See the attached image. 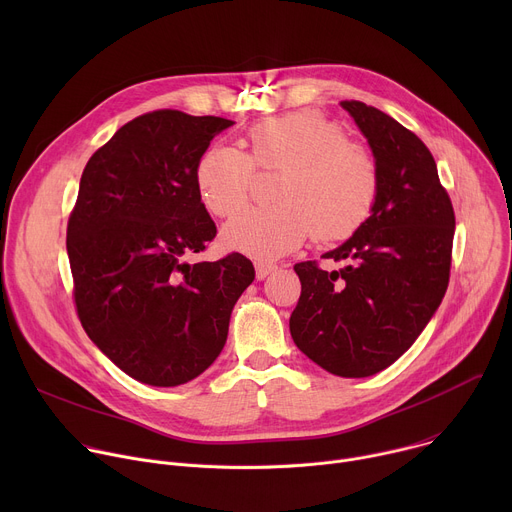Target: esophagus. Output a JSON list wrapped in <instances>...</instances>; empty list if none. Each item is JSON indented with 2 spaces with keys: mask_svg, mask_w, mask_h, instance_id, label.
<instances>
[{
  "mask_svg": "<svg viewBox=\"0 0 512 512\" xmlns=\"http://www.w3.org/2000/svg\"><path fill=\"white\" fill-rule=\"evenodd\" d=\"M277 267L273 263H263V261H257L255 263V271H257V279H265L269 273H273Z\"/></svg>",
  "mask_w": 512,
  "mask_h": 512,
  "instance_id": "obj_1",
  "label": "esophagus"
}]
</instances>
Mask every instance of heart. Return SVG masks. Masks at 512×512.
Segmentation results:
<instances>
[{"instance_id":"1","label":"heart","mask_w":512,"mask_h":512,"mask_svg":"<svg viewBox=\"0 0 512 512\" xmlns=\"http://www.w3.org/2000/svg\"><path fill=\"white\" fill-rule=\"evenodd\" d=\"M251 154L210 145L196 164L202 204L221 218L237 214L259 170H281L273 200L249 208L223 231L229 249L275 259L300 247L310 233L332 243L352 237L375 208L381 172L367 143L346 137L340 123L314 109L271 117L249 129Z\"/></svg>"}]
</instances>
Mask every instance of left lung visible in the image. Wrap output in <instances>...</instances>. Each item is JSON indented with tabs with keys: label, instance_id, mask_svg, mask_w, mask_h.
Returning <instances> with one entry per match:
<instances>
[{
	"label": "left lung",
	"instance_id": "8db88e82",
	"mask_svg": "<svg viewBox=\"0 0 512 512\" xmlns=\"http://www.w3.org/2000/svg\"><path fill=\"white\" fill-rule=\"evenodd\" d=\"M340 105L379 162V196L369 221L322 255L340 269L294 265L302 296L289 332L324 371L360 379L393 364L440 308L456 216L431 152L413 131L360 101Z\"/></svg>",
	"mask_w": 512,
	"mask_h": 512
}]
</instances>
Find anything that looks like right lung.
Instances as JSON below:
<instances>
[{"mask_svg": "<svg viewBox=\"0 0 512 512\" xmlns=\"http://www.w3.org/2000/svg\"><path fill=\"white\" fill-rule=\"evenodd\" d=\"M231 125L176 109L143 113L91 156L81 176L66 229L77 314L101 352L145 385L178 387L204 373L255 279L241 253L186 261L216 237L196 164Z\"/></svg>", "mask_w": 512, "mask_h": 512, "instance_id": "add662e5", "label": "right lung"}]
</instances>
